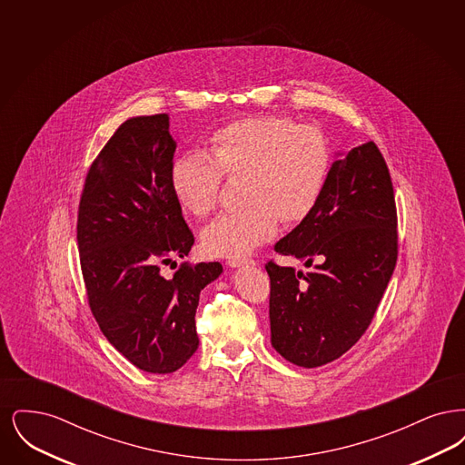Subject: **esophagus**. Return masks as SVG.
Listing matches in <instances>:
<instances>
[{
	"label": "esophagus",
	"mask_w": 465,
	"mask_h": 465,
	"mask_svg": "<svg viewBox=\"0 0 465 465\" xmlns=\"http://www.w3.org/2000/svg\"><path fill=\"white\" fill-rule=\"evenodd\" d=\"M228 265L232 266V268H237V266H252L256 265V262L254 260H251V258H230L228 260Z\"/></svg>",
	"instance_id": "esophagus-1"
}]
</instances>
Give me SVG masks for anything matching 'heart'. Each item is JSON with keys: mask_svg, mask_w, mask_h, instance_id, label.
I'll return each mask as SVG.
<instances>
[{"mask_svg": "<svg viewBox=\"0 0 465 465\" xmlns=\"http://www.w3.org/2000/svg\"><path fill=\"white\" fill-rule=\"evenodd\" d=\"M330 171V144L319 129L262 114L218 129L209 153L176 156L171 188L183 209L203 218L218 203L223 176L245 174L247 205L223 213L202 232L207 252L235 258L272 239L281 220H305L322 197Z\"/></svg>", "mask_w": 465, "mask_h": 465, "instance_id": "1", "label": "heart"}]
</instances>
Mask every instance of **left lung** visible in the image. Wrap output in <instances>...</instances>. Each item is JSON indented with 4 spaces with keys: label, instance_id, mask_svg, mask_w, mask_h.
Instances as JSON below:
<instances>
[{
    "label": "left lung",
    "instance_id": "8db88e82",
    "mask_svg": "<svg viewBox=\"0 0 465 465\" xmlns=\"http://www.w3.org/2000/svg\"><path fill=\"white\" fill-rule=\"evenodd\" d=\"M310 272L268 262L272 347L302 368L345 354L368 330L398 260V214L375 143L332 162L322 197L275 243Z\"/></svg>",
    "mask_w": 465,
    "mask_h": 465
}]
</instances>
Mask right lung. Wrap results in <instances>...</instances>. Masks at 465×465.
I'll return each mask as SVG.
<instances>
[{
	"label": "right lung",
	"mask_w": 465,
	"mask_h": 465,
	"mask_svg": "<svg viewBox=\"0 0 465 465\" xmlns=\"http://www.w3.org/2000/svg\"><path fill=\"white\" fill-rule=\"evenodd\" d=\"M176 141L169 114L134 116L90 165L76 239L90 310L111 345L135 368L165 375L199 349L200 291L222 275L218 262L160 265L195 242L171 188Z\"/></svg>",
	"instance_id": "obj_1"
}]
</instances>
